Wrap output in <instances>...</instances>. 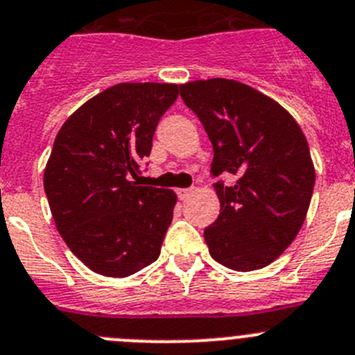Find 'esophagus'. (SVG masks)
<instances>
[{
  "label": "esophagus",
  "mask_w": 355,
  "mask_h": 355,
  "mask_svg": "<svg viewBox=\"0 0 355 355\" xmlns=\"http://www.w3.org/2000/svg\"><path fill=\"white\" fill-rule=\"evenodd\" d=\"M177 194H178V200L184 201V200H187L191 194H193V189H178Z\"/></svg>",
  "instance_id": "obj_1"
}]
</instances>
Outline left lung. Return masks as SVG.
Listing matches in <instances>:
<instances>
[{"label":"left lung","mask_w":355,"mask_h":355,"mask_svg":"<svg viewBox=\"0 0 355 355\" xmlns=\"http://www.w3.org/2000/svg\"><path fill=\"white\" fill-rule=\"evenodd\" d=\"M211 145L217 220L203 236L223 266L252 271L273 263L293 243L312 200L315 170L303 131L268 96L236 80L210 78L180 85Z\"/></svg>","instance_id":"8db88e82"}]
</instances>
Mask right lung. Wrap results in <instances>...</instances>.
I'll list each match as a JSON object with an SVG mask.
<instances>
[{
    "instance_id": "obj_1",
    "label": "right lung",
    "mask_w": 355,
    "mask_h": 355,
    "mask_svg": "<svg viewBox=\"0 0 355 355\" xmlns=\"http://www.w3.org/2000/svg\"><path fill=\"white\" fill-rule=\"evenodd\" d=\"M177 96L175 84H117L59 129L43 187L59 234L96 273L124 278L159 257L177 194L138 173Z\"/></svg>"
}]
</instances>
